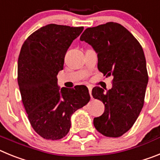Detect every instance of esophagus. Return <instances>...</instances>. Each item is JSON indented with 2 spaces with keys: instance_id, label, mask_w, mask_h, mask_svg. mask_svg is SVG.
Returning <instances> with one entry per match:
<instances>
[{
  "instance_id": "obj_1",
  "label": "esophagus",
  "mask_w": 160,
  "mask_h": 160,
  "mask_svg": "<svg viewBox=\"0 0 160 160\" xmlns=\"http://www.w3.org/2000/svg\"><path fill=\"white\" fill-rule=\"evenodd\" d=\"M88 90H89V93H90V95L92 98V94H91V91H92V87H90V86H88Z\"/></svg>"
}]
</instances>
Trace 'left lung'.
<instances>
[{
	"label": "left lung",
	"instance_id": "left-lung-1",
	"mask_svg": "<svg viewBox=\"0 0 160 160\" xmlns=\"http://www.w3.org/2000/svg\"><path fill=\"white\" fill-rule=\"evenodd\" d=\"M98 54V69L113 76V87L107 92L92 90L94 98L105 106L101 116L94 118L98 132L107 137L122 136L134 125L144 103L148 75L143 50L131 32L120 24L108 22L87 28L80 37Z\"/></svg>",
	"mask_w": 160,
	"mask_h": 160
}]
</instances>
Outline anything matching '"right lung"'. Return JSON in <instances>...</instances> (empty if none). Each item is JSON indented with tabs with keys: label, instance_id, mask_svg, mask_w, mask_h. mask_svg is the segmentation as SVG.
<instances>
[{
	"label": "right lung",
	"instance_id": "add662e5",
	"mask_svg": "<svg viewBox=\"0 0 160 160\" xmlns=\"http://www.w3.org/2000/svg\"><path fill=\"white\" fill-rule=\"evenodd\" d=\"M83 29L49 24L32 32L21 49L18 82L22 102L32 128L46 139L66 136L73 113L90 99L86 86L60 89L58 85L66 51Z\"/></svg>",
	"mask_w": 160,
	"mask_h": 160
}]
</instances>
